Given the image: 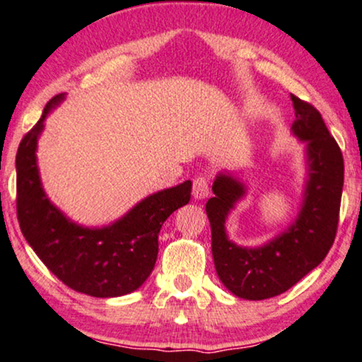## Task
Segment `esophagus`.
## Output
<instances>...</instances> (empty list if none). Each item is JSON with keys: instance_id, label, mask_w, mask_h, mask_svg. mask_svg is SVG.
Returning <instances> with one entry per match:
<instances>
[{"instance_id": "obj_1", "label": "esophagus", "mask_w": 362, "mask_h": 362, "mask_svg": "<svg viewBox=\"0 0 362 362\" xmlns=\"http://www.w3.org/2000/svg\"><path fill=\"white\" fill-rule=\"evenodd\" d=\"M208 193H210V181H208L206 176L199 174L193 181V197L197 199H203L208 197Z\"/></svg>"}]
</instances>
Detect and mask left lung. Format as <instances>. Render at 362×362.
Wrapping results in <instances>:
<instances>
[{
	"label": "left lung",
	"instance_id": "1",
	"mask_svg": "<svg viewBox=\"0 0 362 362\" xmlns=\"http://www.w3.org/2000/svg\"><path fill=\"white\" fill-rule=\"evenodd\" d=\"M296 120L293 134L307 144V185L296 220L261 247H240L228 240L225 220L245 186L218 174L206 202L211 227V252L220 281L244 300L273 298L295 286L324 261L337 233L344 186L341 147L327 130L315 106L291 95Z\"/></svg>",
	"mask_w": 362,
	"mask_h": 362
}]
</instances>
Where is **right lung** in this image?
<instances>
[{
  "mask_svg": "<svg viewBox=\"0 0 362 362\" xmlns=\"http://www.w3.org/2000/svg\"><path fill=\"white\" fill-rule=\"evenodd\" d=\"M62 95L45 105L42 118L21 139L16 152V215L30 247L71 290L96 298L129 295L152 273L159 232L168 216L189 202L191 181L157 191L120 220L101 228L71 222L47 198L37 168V140L45 117Z\"/></svg>",
  "mask_w": 362,
  "mask_h": 362,
  "instance_id": "add662e5",
  "label": "right lung"
}]
</instances>
